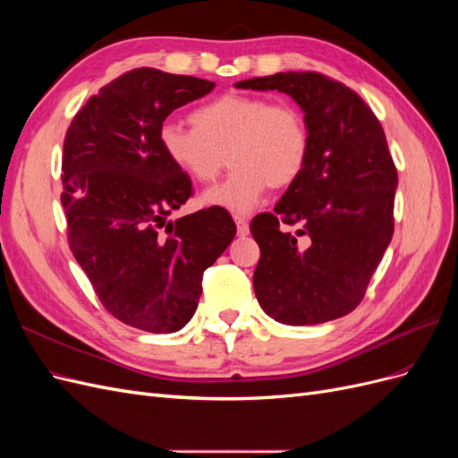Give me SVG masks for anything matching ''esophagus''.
I'll use <instances>...</instances> for the list:
<instances>
[{
	"mask_svg": "<svg viewBox=\"0 0 458 458\" xmlns=\"http://www.w3.org/2000/svg\"><path fill=\"white\" fill-rule=\"evenodd\" d=\"M233 219H234V224H237L239 237H246V234H248V217L241 216V214H234Z\"/></svg>",
	"mask_w": 458,
	"mask_h": 458,
	"instance_id": "obj_1",
	"label": "esophagus"
}]
</instances>
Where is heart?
<instances>
[{"label":"heart","mask_w":458,"mask_h":458,"mask_svg":"<svg viewBox=\"0 0 458 458\" xmlns=\"http://www.w3.org/2000/svg\"><path fill=\"white\" fill-rule=\"evenodd\" d=\"M191 123L164 122L158 143L172 165L200 185L212 183L229 157L233 172L204 195L210 206L250 212L267 187L294 183L308 164V123L290 103L227 93L192 110Z\"/></svg>","instance_id":"heart-1"}]
</instances>
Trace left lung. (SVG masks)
<instances>
[{
    "label": "left lung",
    "mask_w": 458,
    "mask_h": 458,
    "mask_svg": "<svg viewBox=\"0 0 458 458\" xmlns=\"http://www.w3.org/2000/svg\"><path fill=\"white\" fill-rule=\"evenodd\" d=\"M234 88L286 93L303 110L310 157L275 212L258 214L254 293L283 325L353 311L394 234L397 170L378 118L353 89L318 72H279ZM284 225H298L288 233Z\"/></svg>",
    "instance_id": "1"
}]
</instances>
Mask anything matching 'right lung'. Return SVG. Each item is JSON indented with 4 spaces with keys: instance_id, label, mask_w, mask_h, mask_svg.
Listing matches in <instances>:
<instances>
[{
    "instance_id": "add662e5",
    "label": "right lung",
    "mask_w": 458,
    "mask_h": 458,
    "mask_svg": "<svg viewBox=\"0 0 458 458\" xmlns=\"http://www.w3.org/2000/svg\"><path fill=\"white\" fill-rule=\"evenodd\" d=\"M214 88L135 68L93 95L66 131L61 202L68 244L105 310L133 328H183L199 308L202 273L237 233L219 206L168 219L192 185L164 157L158 131L175 108Z\"/></svg>"
}]
</instances>
